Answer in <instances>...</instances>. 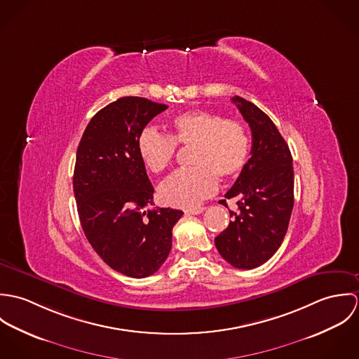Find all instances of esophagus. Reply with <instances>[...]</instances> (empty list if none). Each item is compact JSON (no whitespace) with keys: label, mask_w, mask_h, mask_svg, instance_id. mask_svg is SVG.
<instances>
[{"label":"esophagus","mask_w":359,"mask_h":359,"mask_svg":"<svg viewBox=\"0 0 359 359\" xmlns=\"http://www.w3.org/2000/svg\"><path fill=\"white\" fill-rule=\"evenodd\" d=\"M205 210V207H195V208L185 210V212H187V214H192V215H198V214H202Z\"/></svg>","instance_id":"1"}]
</instances>
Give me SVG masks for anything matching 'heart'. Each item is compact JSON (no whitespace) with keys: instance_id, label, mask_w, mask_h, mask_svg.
Instances as JSON below:
<instances>
[{"instance_id":"heart-1","label":"heart","mask_w":359,"mask_h":359,"mask_svg":"<svg viewBox=\"0 0 359 359\" xmlns=\"http://www.w3.org/2000/svg\"><path fill=\"white\" fill-rule=\"evenodd\" d=\"M177 147L192 148L191 164L168 177L158 188L165 205L192 208L210 198L218 187V177H236L246 165L250 141L245 127L235 120H224L207 110L177 114L170 123V135L154 127H144L137 137V152L154 174L170 167Z\"/></svg>"}]
</instances>
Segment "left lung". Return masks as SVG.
<instances>
[{
  "label": "left lung",
  "mask_w": 359,
  "mask_h": 359,
  "mask_svg": "<svg viewBox=\"0 0 359 359\" xmlns=\"http://www.w3.org/2000/svg\"><path fill=\"white\" fill-rule=\"evenodd\" d=\"M232 102L252 130V157L225 194L226 199L238 201V211H229L233 219L215 238V248L232 266L253 269L276 253L287 232L294 205L293 158L259 107L241 97Z\"/></svg>",
  "instance_id": "obj_1"
}]
</instances>
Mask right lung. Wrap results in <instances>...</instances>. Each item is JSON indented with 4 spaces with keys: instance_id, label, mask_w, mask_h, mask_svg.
Returning <instances> with one entry per match:
<instances>
[{
    "instance_id": "right-lung-1",
    "label": "right lung",
    "mask_w": 359,
    "mask_h": 359,
    "mask_svg": "<svg viewBox=\"0 0 359 359\" xmlns=\"http://www.w3.org/2000/svg\"><path fill=\"white\" fill-rule=\"evenodd\" d=\"M168 106L140 97L109 103L88 123L77 148L73 189L83 231L114 271L154 275L168 257L181 210L154 205V187L137 137Z\"/></svg>"
}]
</instances>
